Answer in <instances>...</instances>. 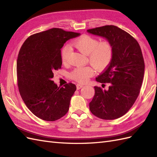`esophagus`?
I'll return each instance as SVG.
<instances>
[{
	"mask_svg": "<svg viewBox=\"0 0 157 157\" xmlns=\"http://www.w3.org/2000/svg\"><path fill=\"white\" fill-rule=\"evenodd\" d=\"M83 86H83L82 84H77V90H80V88H82Z\"/></svg>",
	"mask_w": 157,
	"mask_h": 157,
	"instance_id": "34e87169",
	"label": "esophagus"
}]
</instances>
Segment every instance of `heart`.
Segmentation results:
<instances>
[{
  "mask_svg": "<svg viewBox=\"0 0 157 157\" xmlns=\"http://www.w3.org/2000/svg\"><path fill=\"white\" fill-rule=\"evenodd\" d=\"M73 46L82 53L88 55V61L97 70L105 69L111 63L113 58V46L108 41L99 42L98 40L88 35H83L73 42ZM71 54L69 46H64L61 50V59L66 63ZM94 74L92 67H80L71 73V78L80 83L86 82Z\"/></svg>",
  "mask_w": 157,
  "mask_h": 157,
  "instance_id": "heart-1",
  "label": "heart"
}]
</instances>
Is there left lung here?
I'll use <instances>...</instances> for the list:
<instances>
[{
  "instance_id": "1",
  "label": "left lung",
  "mask_w": 157,
  "mask_h": 157,
  "mask_svg": "<svg viewBox=\"0 0 157 157\" xmlns=\"http://www.w3.org/2000/svg\"><path fill=\"white\" fill-rule=\"evenodd\" d=\"M87 32L105 38L113 50L111 63L96 78L102 86L108 83L109 88L94 86L90 110L101 119H116L129 111L139 96L145 70L141 50L134 37L115 25L96 27Z\"/></svg>"
}]
</instances>
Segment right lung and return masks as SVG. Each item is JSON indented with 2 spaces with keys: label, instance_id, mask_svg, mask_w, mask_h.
Wrapping results in <instances>:
<instances>
[{
  "label": "right lung",
  "instance_id": "1",
  "mask_svg": "<svg viewBox=\"0 0 157 157\" xmlns=\"http://www.w3.org/2000/svg\"><path fill=\"white\" fill-rule=\"evenodd\" d=\"M79 35L52 28L28 37L19 52V91L27 108L40 119L55 121L68 112L77 87L73 83L58 87L52 78L62 65L61 48L66 41Z\"/></svg>",
  "mask_w": 157,
  "mask_h": 157
}]
</instances>
